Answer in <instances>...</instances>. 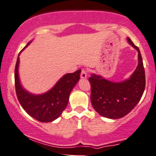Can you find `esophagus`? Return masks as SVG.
Returning a JSON list of instances; mask_svg holds the SVG:
<instances>
[{"instance_id":"34e87169","label":"esophagus","mask_w":156,"mask_h":156,"mask_svg":"<svg viewBox=\"0 0 156 156\" xmlns=\"http://www.w3.org/2000/svg\"><path fill=\"white\" fill-rule=\"evenodd\" d=\"M87 76V70L85 69H83L81 70V78H86Z\"/></svg>"}]
</instances>
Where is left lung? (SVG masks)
Instances as JSON below:
<instances>
[{"label": "left lung", "instance_id": "1", "mask_svg": "<svg viewBox=\"0 0 156 156\" xmlns=\"http://www.w3.org/2000/svg\"><path fill=\"white\" fill-rule=\"evenodd\" d=\"M129 43L138 51V66L129 80L114 83L99 75L89 78L91 85L92 105L101 116L119 119L127 115L141 99L146 86L145 71L138 47L130 39Z\"/></svg>", "mask_w": 156, "mask_h": 156}]
</instances>
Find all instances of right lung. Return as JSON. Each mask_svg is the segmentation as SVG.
Listing matches in <instances>:
<instances>
[{
    "instance_id": "right-lung-1",
    "label": "right lung",
    "mask_w": 156,
    "mask_h": 156,
    "mask_svg": "<svg viewBox=\"0 0 156 156\" xmlns=\"http://www.w3.org/2000/svg\"><path fill=\"white\" fill-rule=\"evenodd\" d=\"M19 63L18 57L15 68V87L21 105L29 115L39 122H48L56 119L66 108L70 93L80 78L81 70L66 74L48 92L35 96L27 93L21 86L18 74Z\"/></svg>"
}]
</instances>
